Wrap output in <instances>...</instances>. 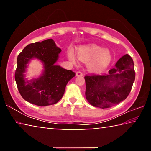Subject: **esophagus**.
<instances>
[{
    "instance_id": "obj_1",
    "label": "esophagus",
    "mask_w": 151,
    "mask_h": 151,
    "mask_svg": "<svg viewBox=\"0 0 151 151\" xmlns=\"http://www.w3.org/2000/svg\"><path fill=\"white\" fill-rule=\"evenodd\" d=\"M76 75L77 76H82L83 75V74L82 73L81 71H77V72L76 73Z\"/></svg>"
}]
</instances>
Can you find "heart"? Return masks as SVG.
Instances as JSON below:
<instances>
[{"mask_svg": "<svg viewBox=\"0 0 151 151\" xmlns=\"http://www.w3.org/2000/svg\"><path fill=\"white\" fill-rule=\"evenodd\" d=\"M70 59L75 62V58L72 51L68 53ZM78 57L81 60L87 62L90 61L88 67L91 71L103 70L109 65L111 60V56L108 50H103L99 46L91 45L84 46L79 48Z\"/></svg>", "mask_w": 151, "mask_h": 151, "instance_id": "heart-1", "label": "heart"}]
</instances>
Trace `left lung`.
Instances as JSON below:
<instances>
[{
	"instance_id": "8db88e82",
	"label": "left lung",
	"mask_w": 151,
	"mask_h": 151,
	"mask_svg": "<svg viewBox=\"0 0 151 151\" xmlns=\"http://www.w3.org/2000/svg\"><path fill=\"white\" fill-rule=\"evenodd\" d=\"M85 79L88 103L101 109L109 108L125 100L131 92L135 79L133 60L127 54L109 74L86 75Z\"/></svg>"
}]
</instances>
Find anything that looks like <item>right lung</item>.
<instances>
[{"mask_svg":"<svg viewBox=\"0 0 151 151\" xmlns=\"http://www.w3.org/2000/svg\"><path fill=\"white\" fill-rule=\"evenodd\" d=\"M60 52V48L50 39L28 45L18 55L14 78L18 90L25 101L35 105L48 106L62 99L68 82L76 73L55 65ZM34 58L43 63L44 71L39 78L26 81L24 73L26 65Z\"/></svg>","mask_w":151,"mask_h":151,"instance_id":"1","label":"right lung"}]
</instances>
